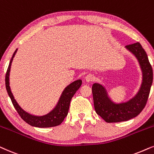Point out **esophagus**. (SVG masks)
Segmentation results:
<instances>
[{
    "label": "esophagus",
    "instance_id": "1",
    "mask_svg": "<svg viewBox=\"0 0 154 154\" xmlns=\"http://www.w3.org/2000/svg\"><path fill=\"white\" fill-rule=\"evenodd\" d=\"M95 79V76L92 74H88V75L85 77V80L87 82H92Z\"/></svg>",
    "mask_w": 154,
    "mask_h": 154
}]
</instances>
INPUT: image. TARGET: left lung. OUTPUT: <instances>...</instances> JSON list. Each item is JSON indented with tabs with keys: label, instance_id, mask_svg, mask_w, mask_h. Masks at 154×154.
<instances>
[{
	"label": "left lung",
	"instance_id": "obj_1",
	"mask_svg": "<svg viewBox=\"0 0 154 154\" xmlns=\"http://www.w3.org/2000/svg\"><path fill=\"white\" fill-rule=\"evenodd\" d=\"M127 50L134 55L138 61L142 73V81L139 91L125 102L116 103L108 95L104 86L94 83L92 86L95 110L106 122L127 121L134 118L142 111L146 104L153 82L152 67L146 51L139 42L128 45Z\"/></svg>",
	"mask_w": 154,
	"mask_h": 154
}]
</instances>
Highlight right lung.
Segmentation results:
<instances>
[{
	"instance_id": "1",
	"label": "right lung",
	"mask_w": 154,
	"mask_h": 154,
	"mask_svg": "<svg viewBox=\"0 0 154 154\" xmlns=\"http://www.w3.org/2000/svg\"><path fill=\"white\" fill-rule=\"evenodd\" d=\"M17 48L16 49L13 53V56H12L5 75V87L14 107H15L18 114L20 115L22 120L25 121L26 123H28L33 127L44 128H51V127L59 125L62 123L65 117L67 116L69 103H70L72 98L75 95L76 91L81 87L82 81L81 79H77V80L69 84L68 86H67L65 88V89L63 90V93L61 94V96L60 98H59L56 106L48 113L44 115V116H34V115L29 113V112L22 109L19 104L17 103V102L16 101L10 87V67H11V64L12 62H13V58L15 57V53H17Z\"/></svg>"
}]
</instances>
